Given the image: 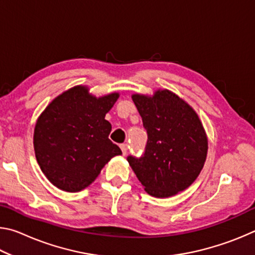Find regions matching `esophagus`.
<instances>
[{
	"label": "esophagus",
	"mask_w": 255,
	"mask_h": 255,
	"mask_svg": "<svg viewBox=\"0 0 255 255\" xmlns=\"http://www.w3.org/2000/svg\"><path fill=\"white\" fill-rule=\"evenodd\" d=\"M120 148H122V152H123L124 155L127 154V152H128V146H127V144H122V145H120Z\"/></svg>",
	"instance_id": "1"
}]
</instances>
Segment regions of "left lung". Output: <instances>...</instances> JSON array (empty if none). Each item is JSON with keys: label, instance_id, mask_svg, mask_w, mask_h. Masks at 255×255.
<instances>
[{"label": "left lung", "instance_id": "left-lung-1", "mask_svg": "<svg viewBox=\"0 0 255 255\" xmlns=\"http://www.w3.org/2000/svg\"><path fill=\"white\" fill-rule=\"evenodd\" d=\"M147 131L143 156L127 161L148 195L167 198L193 183L204 167L208 139L196 111L169 90L132 94Z\"/></svg>", "mask_w": 255, "mask_h": 255}]
</instances>
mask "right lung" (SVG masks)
I'll list each match as a JSON object with an SVG mask.
<instances>
[{
	"label": "right lung",
	"mask_w": 255,
	"mask_h": 255,
	"mask_svg": "<svg viewBox=\"0 0 255 255\" xmlns=\"http://www.w3.org/2000/svg\"><path fill=\"white\" fill-rule=\"evenodd\" d=\"M119 93L96 98L74 86L55 98L37 120L33 147L42 173L55 187L77 192L89 187L122 149L109 139L105 119Z\"/></svg>",
	"instance_id": "add662e5"
}]
</instances>
